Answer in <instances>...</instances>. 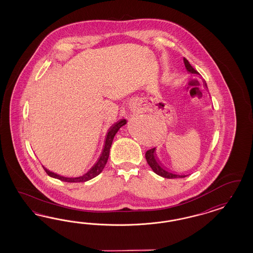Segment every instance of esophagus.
I'll return each instance as SVG.
<instances>
[{
    "label": "esophagus",
    "mask_w": 253,
    "mask_h": 253,
    "mask_svg": "<svg viewBox=\"0 0 253 253\" xmlns=\"http://www.w3.org/2000/svg\"><path fill=\"white\" fill-rule=\"evenodd\" d=\"M130 110H131V112H133V113H135V112H138V110H139V108H138L135 105H132V107H130Z\"/></svg>",
    "instance_id": "34e87169"
}]
</instances>
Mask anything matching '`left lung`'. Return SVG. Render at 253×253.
Here are the masks:
<instances>
[{
  "instance_id": "8db88e82",
  "label": "left lung",
  "mask_w": 253,
  "mask_h": 253,
  "mask_svg": "<svg viewBox=\"0 0 253 253\" xmlns=\"http://www.w3.org/2000/svg\"><path fill=\"white\" fill-rule=\"evenodd\" d=\"M184 67H185V69L187 70V72H189L190 74H194V75H199V72L192 67L190 63L188 62L187 59H185L184 57ZM204 85L207 88L206 83H204ZM146 159L148 165L153 169L154 172L157 173L160 176L168 178V179H173V178H184V177L189 175V174H178L175 171H171L167 167H165L161 163V161L159 160V158H158V156L156 154V147L146 151Z\"/></svg>"
}]
</instances>
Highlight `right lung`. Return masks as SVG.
Instances as JSON below:
<instances>
[{
  "instance_id": "1",
  "label": "right lung",
  "mask_w": 253,
  "mask_h": 253,
  "mask_svg": "<svg viewBox=\"0 0 253 253\" xmlns=\"http://www.w3.org/2000/svg\"><path fill=\"white\" fill-rule=\"evenodd\" d=\"M125 124H126V120L122 119V120L118 121L117 123L112 124L109 127V129L107 130L106 140H105L104 146H103V149H102V152L100 154L98 160L92 165L91 169L88 171L85 172L84 174L78 177L63 176V175H59V174H57L55 172L49 170L48 169H46L45 167L42 166L43 169H45L46 173L49 176L53 177L54 179H58L60 181L67 182V183H83V182H87V181L91 180L92 178L97 176L98 174H100V172L103 170V169L105 168V166L107 164V160H108V157H109L110 147H111V145H112V142H113V139H114L116 133Z\"/></svg>"
}]
</instances>
